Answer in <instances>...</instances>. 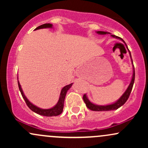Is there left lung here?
Returning <instances> with one entry per match:
<instances>
[{"label":"left lung","instance_id":"8db88e82","mask_svg":"<svg viewBox=\"0 0 148 148\" xmlns=\"http://www.w3.org/2000/svg\"><path fill=\"white\" fill-rule=\"evenodd\" d=\"M97 33L99 34V35L111 34L110 33H108V32H104V31H97ZM111 36H112L113 37H115V38L119 39V40H120L121 41H123L124 43L126 45V43H125V41H124L123 39L120 38V37H119L118 36H115V35H111ZM126 46H127V45H126ZM129 52H130V57L132 58V56H131V53L130 51H129ZM132 63H133V60H132ZM133 67H134V65H133ZM134 79H135V70H134V67L133 76H132V81H131L130 84V85H129L128 88H127L126 91L124 92V94L123 95L120 97V98L118 100V101H116L115 103H111V104H109V105H106V106H100V105H97V104H95V103H92L91 101L88 99L86 95L85 94L84 97H83V99H84V102L86 103V106H87L89 109H90V110H92V111H113V110L118 109V108H120V106H123L124 103L126 102L127 100L128 99L129 97H130V95L131 92H132V88H133Z\"/></svg>","mask_w":148,"mask_h":148}]
</instances>
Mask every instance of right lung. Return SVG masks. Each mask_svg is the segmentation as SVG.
Instances as JSON below:
<instances>
[{
  "label": "right lung",
  "mask_w": 148,
  "mask_h": 148,
  "mask_svg": "<svg viewBox=\"0 0 148 148\" xmlns=\"http://www.w3.org/2000/svg\"><path fill=\"white\" fill-rule=\"evenodd\" d=\"M53 25L51 23H45V24H42L40 26L37 27L35 30H38V29H42V28H52ZM18 88H19V90L21 92V95L23 97V98L24 99L25 103H26L27 106L29 107V108L31 111H33L35 113H37L39 115H44V116H47V117H51V116H56V115H59L62 113V111H63V106H64V98H65L66 93L69 88H71V86H72V84L67 85V86H64V87L61 90L60 95V98H59L58 101L56 103V106H54L53 108H49V109H42V108H39L35 105L33 104L31 102H30L29 100L26 98V97L25 96V95L23 94V92L22 90L21 85H20L19 82L18 81Z\"/></svg>",
  "instance_id": "add662e5"
}]
</instances>
